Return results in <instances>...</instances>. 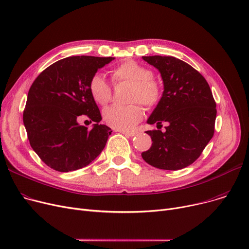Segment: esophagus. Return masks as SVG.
<instances>
[{"mask_svg":"<svg viewBox=\"0 0 249 249\" xmlns=\"http://www.w3.org/2000/svg\"><path fill=\"white\" fill-rule=\"evenodd\" d=\"M119 132H120V133H122V134H124V135H125V136H127V137H133V136H135V135H136V133H135V132L124 131V130H120Z\"/></svg>","mask_w":249,"mask_h":249,"instance_id":"obj_1","label":"esophagus"}]
</instances>
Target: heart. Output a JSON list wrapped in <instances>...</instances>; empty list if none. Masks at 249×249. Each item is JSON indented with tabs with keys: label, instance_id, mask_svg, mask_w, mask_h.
<instances>
[{
	"label": "heart",
	"instance_id": "obj_1",
	"mask_svg": "<svg viewBox=\"0 0 249 249\" xmlns=\"http://www.w3.org/2000/svg\"><path fill=\"white\" fill-rule=\"evenodd\" d=\"M152 75L151 71L133 60L124 61L116 67L112 71L114 81L131 84L129 101L135 103L127 106L114 105L106 108L103 112L105 122L114 129L125 131L132 129L142 119L143 109L137 102L146 108L155 107L161 98V89L152 80ZM89 89L95 102L102 106L111 100V88L100 73L90 78Z\"/></svg>",
	"mask_w": 249,
	"mask_h": 249
}]
</instances>
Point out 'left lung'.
<instances>
[{
  "label": "left lung",
  "instance_id": "left-lung-1",
  "mask_svg": "<svg viewBox=\"0 0 249 249\" xmlns=\"http://www.w3.org/2000/svg\"><path fill=\"white\" fill-rule=\"evenodd\" d=\"M160 72L163 91L147 119L148 124L166 122L165 132L146 131L151 147L141 153L148 164L178 171L192 164L214 135L216 103L204 76L174 56H142Z\"/></svg>",
  "mask_w": 249,
  "mask_h": 249
}]
</instances>
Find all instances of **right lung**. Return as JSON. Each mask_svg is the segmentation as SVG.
<instances>
[{
  "mask_svg": "<svg viewBox=\"0 0 249 249\" xmlns=\"http://www.w3.org/2000/svg\"><path fill=\"white\" fill-rule=\"evenodd\" d=\"M115 57L71 56L45 69L33 82L23 113L30 145L41 160L60 173L76 171L95 160L112 130L99 124L100 110L89 85L98 70ZM87 114L91 129L78 124Z\"/></svg>",
  "mask_w": 249,
  "mask_h": 249,
  "instance_id": "1",
  "label": "right lung"
}]
</instances>
